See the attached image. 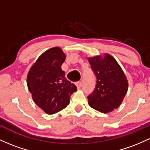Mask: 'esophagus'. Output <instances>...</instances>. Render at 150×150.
<instances>
[{
  "mask_svg": "<svg viewBox=\"0 0 150 150\" xmlns=\"http://www.w3.org/2000/svg\"><path fill=\"white\" fill-rule=\"evenodd\" d=\"M76 86L77 89H80L81 87H82V82L81 81H79V82H76Z\"/></svg>",
  "mask_w": 150,
  "mask_h": 150,
  "instance_id": "34e87169",
  "label": "esophagus"
}]
</instances>
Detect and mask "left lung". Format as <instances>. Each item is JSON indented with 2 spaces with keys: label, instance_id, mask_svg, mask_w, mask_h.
I'll use <instances>...</instances> for the list:
<instances>
[{
  "label": "left lung",
  "instance_id": "obj_1",
  "mask_svg": "<svg viewBox=\"0 0 150 150\" xmlns=\"http://www.w3.org/2000/svg\"><path fill=\"white\" fill-rule=\"evenodd\" d=\"M88 61L97 79L95 88L87 97L89 105L101 113L113 111L121 104L128 91L126 77L111 55L94 56Z\"/></svg>",
  "mask_w": 150,
  "mask_h": 150
}]
</instances>
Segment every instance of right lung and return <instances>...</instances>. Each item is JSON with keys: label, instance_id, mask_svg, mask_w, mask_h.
I'll return each mask as SVG.
<instances>
[{"label": "right lung", "instance_id": "add662e5", "mask_svg": "<svg viewBox=\"0 0 150 150\" xmlns=\"http://www.w3.org/2000/svg\"><path fill=\"white\" fill-rule=\"evenodd\" d=\"M65 58L61 48H51L39 56L27 75V87L34 103L48 114L66 107L77 90L61 69Z\"/></svg>", "mask_w": 150, "mask_h": 150}]
</instances>
